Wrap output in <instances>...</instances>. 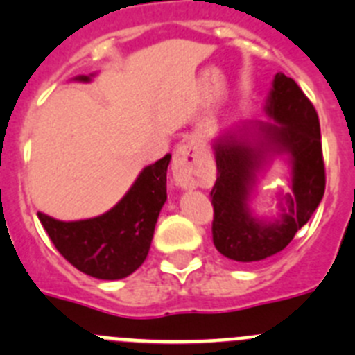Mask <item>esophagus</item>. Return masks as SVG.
Returning <instances> with one entry per match:
<instances>
[{"mask_svg":"<svg viewBox=\"0 0 355 355\" xmlns=\"http://www.w3.org/2000/svg\"><path fill=\"white\" fill-rule=\"evenodd\" d=\"M173 178L177 185L184 189H193L209 180V170L200 157V150L193 141H182L173 154L171 164Z\"/></svg>","mask_w":355,"mask_h":355,"instance_id":"1","label":"esophagus"}]
</instances>
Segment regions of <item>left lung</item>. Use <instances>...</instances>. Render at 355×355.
<instances>
[{
  "instance_id": "obj_1",
  "label": "left lung",
  "mask_w": 355,
  "mask_h": 355,
  "mask_svg": "<svg viewBox=\"0 0 355 355\" xmlns=\"http://www.w3.org/2000/svg\"><path fill=\"white\" fill-rule=\"evenodd\" d=\"M274 122L242 123L214 139L217 180L210 191L212 239L223 257L260 261L292 242L320 205L325 191L318 114L292 78L277 72L265 102ZM274 155H286L293 168L291 191L280 195V214L260 220L248 209L257 173Z\"/></svg>"
}]
</instances>
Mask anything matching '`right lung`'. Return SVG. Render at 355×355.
<instances>
[{
	"label": "right lung",
	"mask_w": 355,
	"mask_h": 355,
	"mask_svg": "<svg viewBox=\"0 0 355 355\" xmlns=\"http://www.w3.org/2000/svg\"><path fill=\"white\" fill-rule=\"evenodd\" d=\"M92 76H78L88 83ZM171 155L143 168L125 196L102 216L58 221L38 212V219L67 261L97 279H122L141 267L166 198V171Z\"/></svg>",
	"instance_id": "add662e5"
}]
</instances>
